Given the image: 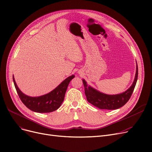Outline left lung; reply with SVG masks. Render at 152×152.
Listing matches in <instances>:
<instances>
[{"label": "left lung", "mask_w": 152, "mask_h": 152, "mask_svg": "<svg viewBox=\"0 0 152 152\" xmlns=\"http://www.w3.org/2000/svg\"><path fill=\"white\" fill-rule=\"evenodd\" d=\"M138 77V66L136 65V73L134 82L129 88L125 92L116 94L107 95L102 93L94 89L91 86H88L84 79H83L84 86L85 94L88 102L100 109L116 110L124 106L131 98V95L136 84Z\"/></svg>", "instance_id": "obj_1"}]
</instances>
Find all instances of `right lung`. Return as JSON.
<instances>
[{"instance_id": "add662e5", "label": "right lung", "mask_w": 152, "mask_h": 152, "mask_svg": "<svg viewBox=\"0 0 152 152\" xmlns=\"http://www.w3.org/2000/svg\"><path fill=\"white\" fill-rule=\"evenodd\" d=\"M74 77L75 75L70 76L50 92L42 96L34 97L28 96L19 89L13 76V80L19 97L27 108L37 113H50L57 110L61 106L68 84Z\"/></svg>"}]
</instances>
